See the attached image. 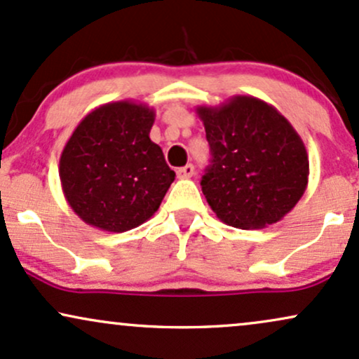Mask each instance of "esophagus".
I'll list each match as a JSON object with an SVG mask.
<instances>
[{
    "mask_svg": "<svg viewBox=\"0 0 359 359\" xmlns=\"http://www.w3.org/2000/svg\"><path fill=\"white\" fill-rule=\"evenodd\" d=\"M192 175H194V165H192V163H187L185 167L177 168V177H179V179H191Z\"/></svg>",
    "mask_w": 359,
    "mask_h": 359,
    "instance_id": "esophagus-1",
    "label": "esophagus"
}]
</instances>
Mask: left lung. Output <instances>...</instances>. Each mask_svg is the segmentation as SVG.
<instances>
[{
    "mask_svg": "<svg viewBox=\"0 0 359 359\" xmlns=\"http://www.w3.org/2000/svg\"><path fill=\"white\" fill-rule=\"evenodd\" d=\"M196 111L212 154L201 185L215 215L227 226L261 229L291 212L308 187L309 158L287 118L250 95Z\"/></svg>",
    "mask_w": 359,
    "mask_h": 359,
    "instance_id": "left-lung-1",
    "label": "left lung"
}]
</instances>
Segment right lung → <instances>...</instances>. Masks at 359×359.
<instances>
[{"instance_id": "right-lung-1", "label": "right lung", "mask_w": 359, "mask_h": 359, "mask_svg": "<svg viewBox=\"0 0 359 359\" xmlns=\"http://www.w3.org/2000/svg\"><path fill=\"white\" fill-rule=\"evenodd\" d=\"M155 111L132 100L97 107L76 125L60 157V182L88 226L125 232L149 221L174 182L149 133Z\"/></svg>"}]
</instances>
